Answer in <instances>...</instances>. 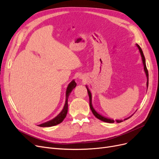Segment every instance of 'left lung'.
Masks as SVG:
<instances>
[{
  "instance_id": "left-lung-1",
  "label": "left lung",
  "mask_w": 159,
  "mask_h": 159,
  "mask_svg": "<svg viewBox=\"0 0 159 159\" xmlns=\"http://www.w3.org/2000/svg\"><path fill=\"white\" fill-rule=\"evenodd\" d=\"M136 46H137V48L139 50V52H140V54H141V56L142 57V61H143V66H144V70H145V72L146 74V75H147V87L148 88V70H147V66H146V63H145V56H144V54H143V52L142 51V49L141 48V47L139 46L138 44H136ZM86 88H87V90H88V95H89V106H90V109L91 110V111H92L93 114L95 115V117H97L98 119H99V120H101V121H104V122H106V123H113L115 122L114 120L111 119H109V118H107V117H105L103 116H102V115L99 114L98 112H96V111L94 109V108L92 106V103H91V93L90 92V91L89 90V89L88 88L87 86H86ZM126 119H124V120H126ZM116 121L117 123H121L123 121V120H116Z\"/></svg>"
}]
</instances>
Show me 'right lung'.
<instances>
[{
	"label": "right lung",
	"mask_w": 159,
	"mask_h": 159,
	"mask_svg": "<svg viewBox=\"0 0 159 159\" xmlns=\"http://www.w3.org/2000/svg\"><path fill=\"white\" fill-rule=\"evenodd\" d=\"M76 83L75 82V81L73 80L71 83L69 84L68 88H67L66 89V103L64 105V107L62 109L59 115H57V116L54 118L53 119L50 120L49 121H47L46 123H44L42 124L39 125L38 126L40 127H52V126H55L56 125L59 124L61 123L64 121V119L66 117L67 113H68V99L69 98V95L71 93V91L73 90L76 86Z\"/></svg>",
	"instance_id": "right-lung-1"
}]
</instances>
